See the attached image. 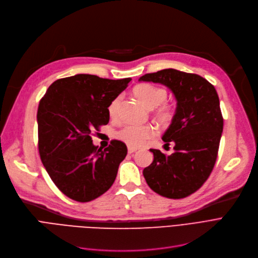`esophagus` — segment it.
Wrapping results in <instances>:
<instances>
[{
    "label": "esophagus",
    "mask_w": 258,
    "mask_h": 258,
    "mask_svg": "<svg viewBox=\"0 0 258 258\" xmlns=\"http://www.w3.org/2000/svg\"><path fill=\"white\" fill-rule=\"evenodd\" d=\"M138 149L137 148H133V147H128V153L129 154H131V153H133V152H136Z\"/></svg>",
    "instance_id": "34e87169"
}]
</instances>
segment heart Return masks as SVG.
I'll use <instances>...</instances> for the list:
<instances>
[{
	"instance_id": "b5f03b06",
	"label": "heart",
	"mask_w": 258,
	"mask_h": 258,
	"mask_svg": "<svg viewBox=\"0 0 258 258\" xmlns=\"http://www.w3.org/2000/svg\"><path fill=\"white\" fill-rule=\"evenodd\" d=\"M133 94L147 108L153 109L156 107L155 116L162 122H168L174 116V108L171 104L165 103L167 91L164 88L157 87L151 84H141L133 89ZM119 97H116L108 107L109 115L115 117L119 108ZM156 129L151 125H128L117 132L120 141L128 146L137 148L146 142L155 137Z\"/></svg>"
}]
</instances>
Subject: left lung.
<instances>
[{
	"label": "left lung",
	"mask_w": 258,
	"mask_h": 258,
	"mask_svg": "<svg viewBox=\"0 0 258 258\" xmlns=\"http://www.w3.org/2000/svg\"><path fill=\"white\" fill-rule=\"evenodd\" d=\"M140 81L163 84L177 101L172 122L163 136L174 143V153L150 149L153 162L143 171L148 186L168 199H183L198 191L215 165L224 118L214 86L194 73L164 69Z\"/></svg>",
	"instance_id": "1"
}]
</instances>
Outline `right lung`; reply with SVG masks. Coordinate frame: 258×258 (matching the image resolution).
Here are the masks:
<instances>
[{
  "instance_id": "add662e5",
  "label": "right lung",
  "mask_w": 258,
  "mask_h": 258,
  "mask_svg": "<svg viewBox=\"0 0 258 258\" xmlns=\"http://www.w3.org/2000/svg\"><path fill=\"white\" fill-rule=\"evenodd\" d=\"M130 81L77 75L53 82L40 101L41 161L58 190L73 201H93L115 180L126 145L112 140L102 150L92 144L91 134L108 124L110 103Z\"/></svg>"
}]
</instances>
